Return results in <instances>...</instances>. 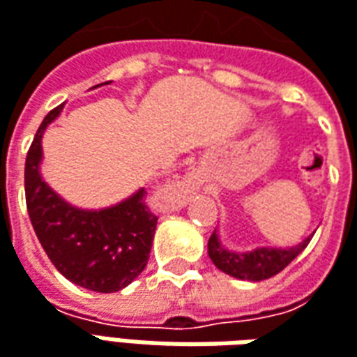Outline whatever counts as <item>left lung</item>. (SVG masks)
Instances as JSON below:
<instances>
[{"mask_svg": "<svg viewBox=\"0 0 357 357\" xmlns=\"http://www.w3.org/2000/svg\"><path fill=\"white\" fill-rule=\"evenodd\" d=\"M309 241H311V236L298 243L296 248H257L253 251H245V253H236V251H230L222 245L218 234L214 230L208 239V257L222 273L230 274L239 280L259 282V280H266L284 271L303 249L307 248Z\"/></svg>", "mask_w": 357, "mask_h": 357, "instance_id": "obj_1", "label": "left lung"}]
</instances>
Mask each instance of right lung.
Wrapping results in <instances>:
<instances>
[{
    "instance_id": "1",
    "label": "right lung",
    "mask_w": 357,
    "mask_h": 357,
    "mask_svg": "<svg viewBox=\"0 0 357 357\" xmlns=\"http://www.w3.org/2000/svg\"><path fill=\"white\" fill-rule=\"evenodd\" d=\"M61 109L63 104L40 123L24 162V195L32 228L67 280L92 291H118L144 271L158 218L144 203V189L102 211L71 206L50 189L40 176L42 135Z\"/></svg>"
}]
</instances>
